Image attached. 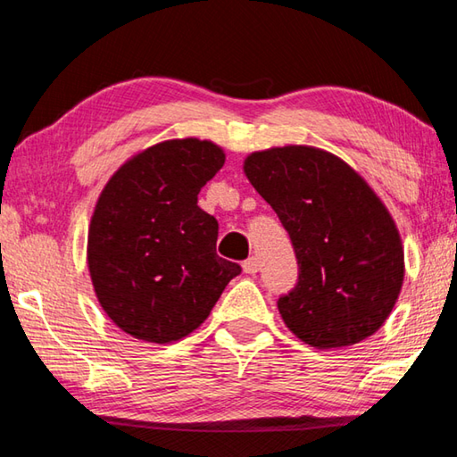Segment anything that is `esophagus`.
Returning <instances> with one entry per match:
<instances>
[{"label":"esophagus","instance_id":"esophagus-1","mask_svg":"<svg viewBox=\"0 0 457 457\" xmlns=\"http://www.w3.org/2000/svg\"><path fill=\"white\" fill-rule=\"evenodd\" d=\"M243 269H245V273H249V275H254L259 270V261L254 259V257H249L246 259L245 262H243Z\"/></svg>","mask_w":457,"mask_h":457}]
</instances>
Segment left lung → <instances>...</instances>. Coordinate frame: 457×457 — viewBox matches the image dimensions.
<instances>
[{
    "mask_svg": "<svg viewBox=\"0 0 457 457\" xmlns=\"http://www.w3.org/2000/svg\"><path fill=\"white\" fill-rule=\"evenodd\" d=\"M245 174L291 237L299 278L278 297L285 325L317 349L347 347L386 323L403 285L402 237L386 204L331 152H253Z\"/></svg>",
    "mask_w": 457,
    "mask_h": 457,
    "instance_id": "obj_1",
    "label": "left lung"
}]
</instances>
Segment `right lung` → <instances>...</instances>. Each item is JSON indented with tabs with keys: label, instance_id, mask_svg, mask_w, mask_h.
I'll list each match as a JSON object with an SVG mask.
<instances>
[{
	"label": "right lung",
	"instance_id": "1",
	"mask_svg": "<svg viewBox=\"0 0 457 457\" xmlns=\"http://www.w3.org/2000/svg\"><path fill=\"white\" fill-rule=\"evenodd\" d=\"M222 164L212 142L166 140L104 187L87 230V269L102 309L132 337L158 345L187 337L241 275L216 254L219 222L198 206Z\"/></svg>",
	"mask_w": 457,
	"mask_h": 457
}]
</instances>
